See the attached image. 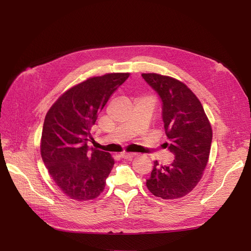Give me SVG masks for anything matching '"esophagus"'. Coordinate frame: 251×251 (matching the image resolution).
I'll return each mask as SVG.
<instances>
[{"label": "esophagus", "instance_id": "esophagus-1", "mask_svg": "<svg viewBox=\"0 0 251 251\" xmlns=\"http://www.w3.org/2000/svg\"><path fill=\"white\" fill-rule=\"evenodd\" d=\"M135 156H136V154H126V153H123L120 155V157L124 158V159H132Z\"/></svg>", "mask_w": 251, "mask_h": 251}]
</instances>
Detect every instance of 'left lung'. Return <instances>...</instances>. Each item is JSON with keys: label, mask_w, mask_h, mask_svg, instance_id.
Returning <instances> with one entry per match:
<instances>
[{"label": "left lung", "mask_w": 251, "mask_h": 251, "mask_svg": "<svg viewBox=\"0 0 251 251\" xmlns=\"http://www.w3.org/2000/svg\"><path fill=\"white\" fill-rule=\"evenodd\" d=\"M162 101V120L169 142L164 148L175 155L170 165L154 162L147 180L149 191L173 200L192 192L208 162L212 131L200 100L180 80L156 73H142Z\"/></svg>", "instance_id": "1"}]
</instances>
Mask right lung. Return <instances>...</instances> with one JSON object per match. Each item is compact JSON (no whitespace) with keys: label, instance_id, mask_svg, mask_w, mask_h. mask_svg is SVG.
<instances>
[{"label":"right lung","instance_id":"obj_1","mask_svg":"<svg viewBox=\"0 0 251 251\" xmlns=\"http://www.w3.org/2000/svg\"><path fill=\"white\" fill-rule=\"evenodd\" d=\"M128 73L91 77L72 87L53 103L45 117L41 155L55 184L76 201L97 198L113 169L110 153L90 148L92 127L111 95Z\"/></svg>","mask_w":251,"mask_h":251}]
</instances>
